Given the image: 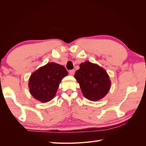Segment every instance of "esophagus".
Instances as JSON below:
<instances>
[{
    "label": "esophagus",
    "instance_id": "obj_1",
    "mask_svg": "<svg viewBox=\"0 0 146 146\" xmlns=\"http://www.w3.org/2000/svg\"><path fill=\"white\" fill-rule=\"evenodd\" d=\"M74 74H75V70L74 69L69 70V74L70 75V76H73Z\"/></svg>",
    "mask_w": 146,
    "mask_h": 146
}]
</instances>
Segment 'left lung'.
I'll list each match as a JSON object with an SVG mask.
<instances>
[{"mask_svg":"<svg viewBox=\"0 0 146 146\" xmlns=\"http://www.w3.org/2000/svg\"><path fill=\"white\" fill-rule=\"evenodd\" d=\"M82 94L87 99L98 101L107 94L111 81L106 70L99 65L85 61L74 75Z\"/></svg>","mask_w":146,"mask_h":146,"instance_id":"obj_1","label":"left lung"}]
</instances>
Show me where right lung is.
<instances>
[{"label":"right lung","mask_w":146,"mask_h":146,"mask_svg":"<svg viewBox=\"0 0 146 146\" xmlns=\"http://www.w3.org/2000/svg\"><path fill=\"white\" fill-rule=\"evenodd\" d=\"M63 66L48 63L34 72L29 78L30 94L41 102H47L54 98L62 79L68 76Z\"/></svg>","instance_id":"right-lung-1"}]
</instances>
